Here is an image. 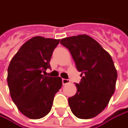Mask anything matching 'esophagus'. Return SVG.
I'll return each mask as SVG.
<instances>
[{
    "label": "esophagus",
    "mask_w": 128,
    "mask_h": 128,
    "mask_svg": "<svg viewBox=\"0 0 128 128\" xmlns=\"http://www.w3.org/2000/svg\"><path fill=\"white\" fill-rule=\"evenodd\" d=\"M70 81L69 80H66V79H63L62 80V83H63V85L64 86V85H67V84H68V83H70Z\"/></svg>",
    "instance_id": "34e87169"
}]
</instances>
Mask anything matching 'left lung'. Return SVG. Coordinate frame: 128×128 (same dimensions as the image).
Here are the masks:
<instances>
[{
  "instance_id": "obj_1",
  "label": "left lung",
  "mask_w": 128,
  "mask_h": 128,
  "mask_svg": "<svg viewBox=\"0 0 128 128\" xmlns=\"http://www.w3.org/2000/svg\"><path fill=\"white\" fill-rule=\"evenodd\" d=\"M60 43L69 49L82 76L76 84V94L68 99L70 110L79 118H94L106 108L115 92L118 75L112 58L86 34L61 39Z\"/></svg>"
}]
</instances>
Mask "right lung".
<instances>
[{
    "label": "right lung",
    "instance_id": "obj_1",
    "mask_svg": "<svg viewBox=\"0 0 128 128\" xmlns=\"http://www.w3.org/2000/svg\"><path fill=\"white\" fill-rule=\"evenodd\" d=\"M59 41L34 36L21 46L10 63L7 83L10 96L18 110L29 118L46 116L62 86L60 77L45 74L50 68L49 61Z\"/></svg>",
    "mask_w": 128,
    "mask_h": 128
}]
</instances>
